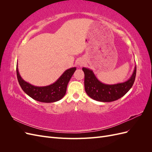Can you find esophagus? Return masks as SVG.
<instances>
[{"instance_id": "obj_1", "label": "esophagus", "mask_w": 152, "mask_h": 152, "mask_svg": "<svg viewBox=\"0 0 152 152\" xmlns=\"http://www.w3.org/2000/svg\"><path fill=\"white\" fill-rule=\"evenodd\" d=\"M84 64V61L83 60H82V59H80V60L77 62V65L79 66H82Z\"/></svg>"}]
</instances>
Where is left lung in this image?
<instances>
[{
    "instance_id": "8db88e82",
    "label": "left lung",
    "mask_w": 152,
    "mask_h": 152,
    "mask_svg": "<svg viewBox=\"0 0 152 152\" xmlns=\"http://www.w3.org/2000/svg\"><path fill=\"white\" fill-rule=\"evenodd\" d=\"M82 70L84 72V87L87 95L98 102H112L122 98L130 90L135 80L136 66L129 79L126 82L115 84L102 83L89 68L83 67Z\"/></svg>"
}]
</instances>
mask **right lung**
I'll use <instances>...</instances> for the list:
<instances>
[{
  "label": "right lung",
  "mask_w": 152,
  "mask_h": 152,
  "mask_svg": "<svg viewBox=\"0 0 152 152\" xmlns=\"http://www.w3.org/2000/svg\"><path fill=\"white\" fill-rule=\"evenodd\" d=\"M75 70L76 67L69 68L53 84L39 87L31 85L23 79L16 66L18 80L23 91L32 99L42 103H54L62 99L66 94L68 82Z\"/></svg>",
  "instance_id": "add662e5"
}]
</instances>
